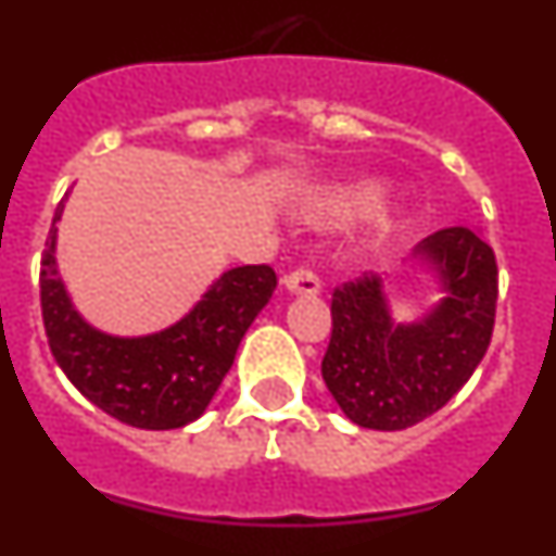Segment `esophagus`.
Segmentation results:
<instances>
[{
  "label": "esophagus",
  "instance_id": "1",
  "mask_svg": "<svg viewBox=\"0 0 556 556\" xmlns=\"http://www.w3.org/2000/svg\"><path fill=\"white\" fill-rule=\"evenodd\" d=\"M283 287H287L292 294H317L323 289V283L312 269L298 267L289 275H283Z\"/></svg>",
  "mask_w": 556,
  "mask_h": 556
}]
</instances>
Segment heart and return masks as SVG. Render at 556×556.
<instances>
[{
	"label": "heart",
	"instance_id": "b5f03b06",
	"mask_svg": "<svg viewBox=\"0 0 556 556\" xmlns=\"http://www.w3.org/2000/svg\"><path fill=\"white\" fill-rule=\"evenodd\" d=\"M376 200V186H356V189L342 191L337 200L331 203V214L333 217H351L356 211L367 208V205Z\"/></svg>",
	"mask_w": 556,
	"mask_h": 556
}]
</instances>
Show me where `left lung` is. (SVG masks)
Segmentation results:
<instances>
[{
  "instance_id": "8db88e82",
  "label": "left lung",
  "mask_w": 556,
  "mask_h": 556,
  "mask_svg": "<svg viewBox=\"0 0 556 556\" xmlns=\"http://www.w3.org/2000/svg\"><path fill=\"white\" fill-rule=\"evenodd\" d=\"M415 255L440 273L445 298L415 326L392 323L376 275L333 289L331 342L323 378L353 424L401 431L420 424L465 387L493 337L495 253L476 230L443 228Z\"/></svg>"
}]
</instances>
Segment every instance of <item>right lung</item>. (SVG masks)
Wrapping results in <instances>:
<instances>
[{
	"label": "right lung",
	"instance_id": "add662e5",
	"mask_svg": "<svg viewBox=\"0 0 556 556\" xmlns=\"http://www.w3.org/2000/svg\"><path fill=\"white\" fill-rule=\"evenodd\" d=\"M58 205L41 255V314L52 356L68 381L136 429H180L198 420L230 370L250 323L273 298L269 264L236 267L172 328L150 337H108L88 326L68 301L55 267Z\"/></svg>",
	"mask_w": 556,
	"mask_h": 556
}]
</instances>
